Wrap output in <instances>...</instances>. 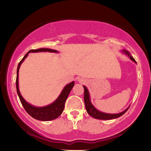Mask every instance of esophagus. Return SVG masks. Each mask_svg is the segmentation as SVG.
<instances>
[{
    "label": "esophagus",
    "mask_w": 151,
    "mask_h": 151,
    "mask_svg": "<svg viewBox=\"0 0 151 151\" xmlns=\"http://www.w3.org/2000/svg\"><path fill=\"white\" fill-rule=\"evenodd\" d=\"M78 82H79V83H81V84H85V81L83 80V79H82V78L79 79Z\"/></svg>",
    "instance_id": "34e87169"
}]
</instances>
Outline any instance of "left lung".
Listing matches in <instances>:
<instances>
[{"label":"left lung","instance_id":"8db88e82","mask_svg":"<svg viewBox=\"0 0 151 151\" xmlns=\"http://www.w3.org/2000/svg\"><path fill=\"white\" fill-rule=\"evenodd\" d=\"M121 52L126 55L127 56H128V57L130 58V59L133 61L134 63H137L136 61H135V60L134 59V58L132 57L131 53H130L129 51L123 49L121 50ZM83 87H84V90H85V93H84V101H85L86 110L89 115L91 116L92 117H93L94 119H99V120H111V119L119 118V117L121 116L122 114H124L125 112L128 111V109H129L130 106H128L124 111L119 112V113H115V114L106 113V112H104L99 111L98 109H96L95 107L94 106L93 104L91 103L90 93H89L87 88L84 85H83Z\"/></svg>","mask_w":151,"mask_h":151}]
</instances>
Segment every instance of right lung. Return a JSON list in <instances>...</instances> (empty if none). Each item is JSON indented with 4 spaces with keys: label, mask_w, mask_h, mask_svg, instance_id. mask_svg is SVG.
<instances>
[{
    "label": "right lung",
    "mask_w": 151,
    "mask_h": 151,
    "mask_svg": "<svg viewBox=\"0 0 151 151\" xmlns=\"http://www.w3.org/2000/svg\"><path fill=\"white\" fill-rule=\"evenodd\" d=\"M55 52L58 53V51L50 48H39L37 50H30L24 55L23 58L20 60L19 63L17 67V80H16V85H17V94L19 95L20 101L21 102V104L25 109V111L27 112V113L29 115L31 116L32 118L41 121H49L57 119L59 116L62 112H63L64 108H65V104L66 99L69 94L71 89L75 85V81L71 82V83L67 84L63 88V91H61L59 96L56 100L48 105L45 106H36L32 105L31 104L28 103L27 101L22 97L20 94V92L19 88V72L20 66L21 64L24 62L28 55L30 52Z\"/></svg>",
    "instance_id": "1"
}]
</instances>
